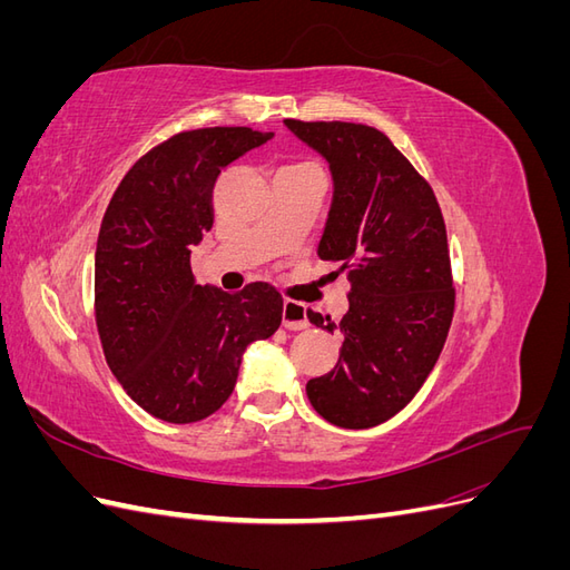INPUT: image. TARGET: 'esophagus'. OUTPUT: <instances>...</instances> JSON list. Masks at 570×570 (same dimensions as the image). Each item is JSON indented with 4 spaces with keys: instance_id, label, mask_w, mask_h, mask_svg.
Masks as SVG:
<instances>
[{
    "instance_id": "34e87169",
    "label": "esophagus",
    "mask_w": 570,
    "mask_h": 570,
    "mask_svg": "<svg viewBox=\"0 0 570 570\" xmlns=\"http://www.w3.org/2000/svg\"><path fill=\"white\" fill-rule=\"evenodd\" d=\"M283 325L287 327V331H304V327L308 325L306 306L302 302H295V299H285V304H283Z\"/></svg>"
}]
</instances>
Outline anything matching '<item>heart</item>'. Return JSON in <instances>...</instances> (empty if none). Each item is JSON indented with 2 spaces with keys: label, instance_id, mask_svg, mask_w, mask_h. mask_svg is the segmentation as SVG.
Returning <instances> with one entry per match:
<instances>
[{
  "label": "heart",
  "instance_id": "obj_1",
  "mask_svg": "<svg viewBox=\"0 0 570 570\" xmlns=\"http://www.w3.org/2000/svg\"><path fill=\"white\" fill-rule=\"evenodd\" d=\"M297 166H304V168H316L314 164H297Z\"/></svg>",
  "mask_w": 570,
  "mask_h": 570
}]
</instances>
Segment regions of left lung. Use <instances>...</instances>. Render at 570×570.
Instances as JSON below:
<instances>
[{
  "label": "left lung",
  "instance_id": "obj_1",
  "mask_svg": "<svg viewBox=\"0 0 570 570\" xmlns=\"http://www.w3.org/2000/svg\"><path fill=\"white\" fill-rule=\"evenodd\" d=\"M285 126L331 164V214L318 243L323 262L347 271L350 312L331 373L306 394L321 416L364 430L400 413L438 364L454 316L446 228L433 187L390 137L364 124L295 120ZM308 321L335 331L331 316Z\"/></svg>",
  "mask_w": 570,
  "mask_h": 570
}]
</instances>
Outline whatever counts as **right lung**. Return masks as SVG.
I'll return each instance as SVG.
<instances>
[{
  "label": "right lung",
  "mask_w": 570,
  "mask_h": 570,
  "mask_svg": "<svg viewBox=\"0 0 570 570\" xmlns=\"http://www.w3.org/2000/svg\"><path fill=\"white\" fill-rule=\"evenodd\" d=\"M271 140L252 128L185 130L151 147L116 187L95 254V321L111 373L166 423L226 404L243 354L283 321L268 283L237 295L197 285L189 252L214 226L220 168Z\"/></svg>",
  "instance_id": "add662e5"
}]
</instances>
